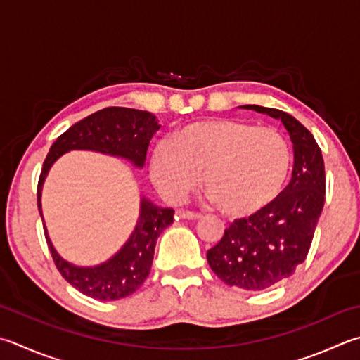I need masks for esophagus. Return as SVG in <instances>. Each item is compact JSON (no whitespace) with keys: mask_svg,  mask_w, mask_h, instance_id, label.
I'll list each match as a JSON object with an SVG mask.
<instances>
[{"mask_svg":"<svg viewBox=\"0 0 360 360\" xmlns=\"http://www.w3.org/2000/svg\"><path fill=\"white\" fill-rule=\"evenodd\" d=\"M178 217H181V219H186V220H198L201 215L200 214H197V212H192V211H184V209H179L178 212Z\"/></svg>","mask_w":360,"mask_h":360,"instance_id":"esophagus-1","label":"esophagus"}]
</instances>
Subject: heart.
Instances as JSON below:
<instances>
[{
  "label": "heart",
  "mask_w": 360,
  "mask_h": 360,
  "mask_svg": "<svg viewBox=\"0 0 360 360\" xmlns=\"http://www.w3.org/2000/svg\"><path fill=\"white\" fill-rule=\"evenodd\" d=\"M291 162L277 130L215 117L181 127L153 149L149 173L163 198L179 202L202 172L207 197L231 217L263 211L282 191Z\"/></svg>",
  "instance_id": "b5f03b06"
}]
</instances>
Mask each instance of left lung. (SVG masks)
I'll use <instances>...</instances> for the list:
<instances>
[{"instance_id":"obj_1","label":"left lung","mask_w":360,"mask_h":360,"mask_svg":"<svg viewBox=\"0 0 360 360\" xmlns=\"http://www.w3.org/2000/svg\"><path fill=\"white\" fill-rule=\"evenodd\" d=\"M240 108L283 122L292 141V176L263 211L234 220L206 257L221 282L245 291H263L291 277L307 258L324 206V160L310 130L296 117L277 108Z\"/></svg>"}]
</instances>
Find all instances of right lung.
Instances as JSON below:
<instances>
[{
  "label": "right lung",
  "instance_id": "add662e5",
  "mask_svg": "<svg viewBox=\"0 0 360 360\" xmlns=\"http://www.w3.org/2000/svg\"><path fill=\"white\" fill-rule=\"evenodd\" d=\"M160 129L149 112L124 107H108L78 121L60 135L45 158L37 184V207L42 215V186L53 163L69 151H96L129 160L136 168L145 167L153 135ZM172 207H160L141 197L140 215L132 234L105 263L75 266L64 259L51 244L44 225L45 239L61 276L75 290L97 300H117L135 292L149 276L155 244L160 233L173 224ZM44 221V217H42Z\"/></svg>",
  "mask_w": 360,
  "mask_h": 360
}]
</instances>
